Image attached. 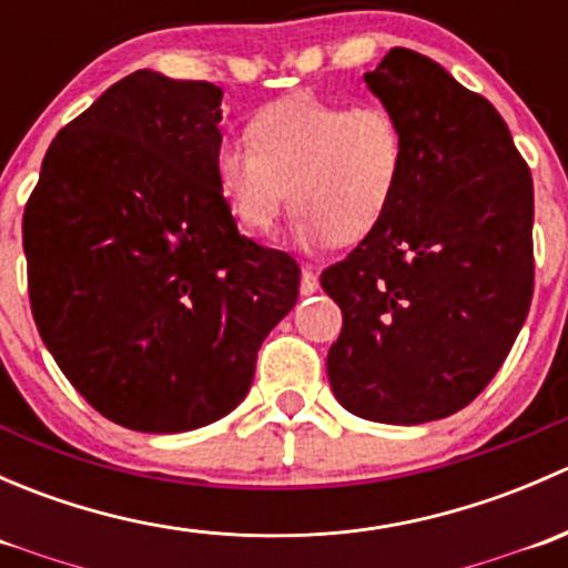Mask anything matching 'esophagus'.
I'll list each match as a JSON object with an SVG mask.
<instances>
[{
  "label": "esophagus",
  "mask_w": 568,
  "mask_h": 568,
  "mask_svg": "<svg viewBox=\"0 0 568 568\" xmlns=\"http://www.w3.org/2000/svg\"><path fill=\"white\" fill-rule=\"evenodd\" d=\"M302 296H311L318 291V274L313 272V266H302V280H300Z\"/></svg>",
  "instance_id": "obj_1"
}]
</instances>
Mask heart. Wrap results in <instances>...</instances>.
I'll use <instances>...</instances> for the list:
<instances>
[{
    "instance_id": "obj_1",
    "label": "heart",
    "mask_w": 568,
    "mask_h": 568,
    "mask_svg": "<svg viewBox=\"0 0 568 568\" xmlns=\"http://www.w3.org/2000/svg\"><path fill=\"white\" fill-rule=\"evenodd\" d=\"M406 162L404 123L387 106L288 95L257 109L247 140L222 142L214 170L247 231L272 233L294 203L296 244L313 250L374 233L398 200Z\"/></svg>"
}]
</instances>
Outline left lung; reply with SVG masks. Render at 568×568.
I'll return each mask as SVG.
<instances>
[{
    "mask_svg": "<svg viewBox=\"0 0 568 568\" xmlns=\"http://www.w3.org/2000/svg\"><path fill=\"white\" fill-rule=\"evenodd\" d=\"M365 84L409 162L387 220L321 272L343 313L326 374L352 415L417 426L484 390L528 318L532 178L500 112L439 62L398 45Z\"/></svg>",
    "mask_w": 568,
    "mask_h": 568,
    "instance_id": "obj_1",
    "label": "left lung"
}]
</instances>
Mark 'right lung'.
Segmentation results:
<instances>
[{
    "label": "right lung",
    "instance_id": "add662e5",
    "mask_svg": "<svg viewBox=\"0 0 568 568\" xmlns=\"http://www.w3.org/2000/svg\"><path fill=\"white\" fill-rule=\"evenodd\" d=\"M220 104L211 82L134 71L54 136L27 200L40 337L131 432H192L236 409L300 296L294 257L242 236L216 181Z\"/></svg>",
    "mask_w": 568,
    "mask_h": 568
}]
</instances>
